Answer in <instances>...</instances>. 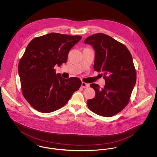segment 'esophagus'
Here are the masks:
<instances>
[{"instance_id": "esophagus-1", "label": "esophagus", "mask_w": 157, "mask_h": 157, "mask_svg": "<svg viewBox=\"0 0 157 157\" xmlns=\"http://www.w3.org/2000/svg\"><path fill=\"white\" fill-rule=\"evenodd\" d=\"M81 86H82L83 88H87L89 87V84L82 82V84H81Z\"/></svg>"}]
</instances>
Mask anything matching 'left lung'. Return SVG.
I'll use <instances>...</instances> for the list:
<instances>
[{
    "label": "left lung",
    "instance_id": "8db88e82",
    "mask_svg": "<svg viewBox=\"0 0 157 157\" xmlns=\"http://www.w3.org/2000/svg\"><path fill=\"white\" fill-rule=\"evenodd\" d=\"M84 44L94 49V70L101 72L105 81L103 88L98 84H90L95 97L88 100V106L97 115L112 117L128 104L136 83L132 55L125 45L104 33L90 36Z\"/></svg>",
    "mask_w": 157,
    "mask_h": 157
}]
</instances>
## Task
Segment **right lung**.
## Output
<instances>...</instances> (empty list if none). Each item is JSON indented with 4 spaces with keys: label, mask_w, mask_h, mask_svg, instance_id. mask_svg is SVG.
<instances>
[{
    "label": "right lung",
    "mask_w": 157,
    "mask_h": 157,
    "mask_svg": "<svg viewBox=\"0 0 157 157\" xmlns=\"http://www.w3.org/2000/svg\"><path fill=\"white\" fill-rule=\"evenodd\" d=\"M81 36L51 33L32 39L18 67L23 95L36 110L55 111L67 102L82 82L76 77L63 78L54 67L67 62L71 48Z\"/></svg>",
    "instance_id": "1"
}]
</instances>
